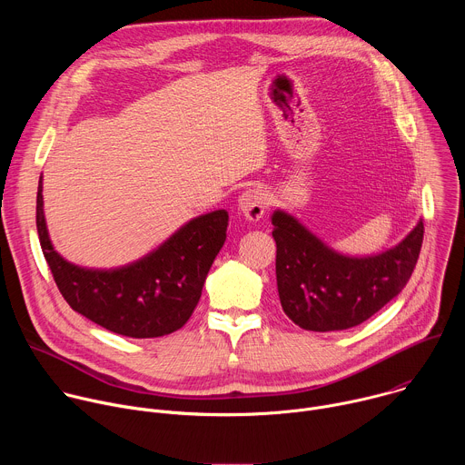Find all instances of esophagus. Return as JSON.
Masks as SVG:
<instances>
[{
  "mask_svg": "<svg viewBox=\"0 0 465 465\" xmlns=\"http://www.w3.org/2000/svg\"><path fill=\"white\" fill-rule=\"evenodd\" d=\"M237 206L248 221H259L269 208V194L261 187H250L241 193Z\"/></svg>",
  "mask_w": 465,
  "mask_h": 465,
  "instance_id": "esophagus-1",
  "label": "esophagus"
}]
</instances>
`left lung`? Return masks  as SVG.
<instances>
[{
	"label": "left lung",
	"mask_w": 465,
	"mask_h": 465,
	"mask_svg": "<svg viewBox=\"0 0 465 465\" xmlns=\"http://www.w3.org/2000/svg\"><path fill=\"white\" fill-rule=\"evenodd\" d=\"M271 219L282 307L296 325L318 333L355 327L400 294L423 242V221H418L401 242L355 257L333 250L283 210Z\"/></svg>",
	"instance_id": "left-lung-1"
}]
</instances>
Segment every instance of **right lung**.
<instances>
[{
    "mask_svg": "<svg viewBox=\"0 0 465 465\" xmlns=\"http://www.w3.org/2000/svg\"><path fill=\"white\" fill-rule=\"evenodd\" d=\"M42 189L40 176L36 228L42 252L60 294L74 311L130 339L163 337L189 320L226 241V210L191 219L138 261L117 269H86L54 250L45 224Z\"/></svg>",
    "mask_w": 465,
    "mask_h": 465,
    "instance_id": "1",
    "label": "right lung"
}]
</instances>
